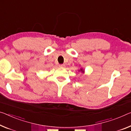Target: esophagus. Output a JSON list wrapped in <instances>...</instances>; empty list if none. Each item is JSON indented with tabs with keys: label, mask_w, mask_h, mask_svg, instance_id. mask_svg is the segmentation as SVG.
Segmentation results:
<instances>
[{
	"label": "esophagus",
	"mask_w": 131,
	"mask_h": 131,
	"mask_svg": "<svg viewBox=\"0 0 131 131\" xmlns=\"http://www.w3.org/2000/svg\"><path fill=\"white\" fill-rule=\"evenodd\" d=\"M64 66H65L64 64H60L59 65V67H64Z\"/></svg>",
	"instance_id": "1"
}]
</instances>
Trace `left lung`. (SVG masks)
<instances>
[{
  "label": "left lung",
  "mask_w": 131,
  "mask_h": 131,
  "mask_svg": "<svg viewBox=\"0 0 131 131\" xmlns=\"http://www.w3.org/2000/svg\"><path fill=\"white\" fill-rule=\"evenodd\" d=\"M80 71H82V72H84V70H82V69H81V70H80Z\"/></svg>",
  "instance_id": "1"
}]
</instances>
